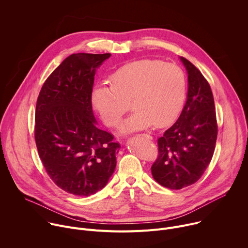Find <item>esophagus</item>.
<instances>
[{
    "instance_id": "1",
    "label": "esophagus",
    "mask_w": 248,
    "mask_h": 248,
    "mask_svg": "<svg viewBox=\"0 0 248 248\" xmlns=\"http://www.w3.org/2000/svg\"><path fill=\"white\" fill-rule=\"evenodd\" d=\"M141 136H145V137H147V138H148V139H150V140H152V139H153V137H152V136L147 135V134H143V135H141Z\"/></svg>"
}]
</instances>
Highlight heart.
I'll return each instance as SVG.
<instances>
[{
    "instance_id": "heart-1",
    "label": "heart",
    "mask_w": 248,
    "mask_h": 248,
    "mask_svg": "<svg viewBox=\"0 0 248 248\" xmlns=\"http://www.w3.org/2000/svg\"><path fill=\"white\" fill-rule=\"evenodd\" d=\"M111 86L97 85L93 104L107 126H115L128 111L135 112L120 126L127 134L155 125L173 123L184 105L187 80L181 68L159 60H140L127 64L110 77Z\"/></svg>"
}]
</instances>
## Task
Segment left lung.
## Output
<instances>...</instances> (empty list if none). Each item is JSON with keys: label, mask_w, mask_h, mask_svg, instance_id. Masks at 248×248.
<instances>
[{"label": "left lung", "mask_w": 248, "mask_h": 248, "mask_svg": "<svg viewBox=\"0 0 248 248\" xmlns=\"http://www.w3.org/2000/svg\"><path fill=\"white\" fill-rule=\"evenodd\" d=\"M180 60L188 75L187 100L177 121L157 140L158 156L151 169L157 183L174 190L199 180L213 157L217 135L209 82L191 62Z\"/></svg>", "instance_id": "1"}]
</instances>
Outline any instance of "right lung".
Listing matches in <instances>:
<instances>
[{
	"label": "right lung",
	"instance_id": "obj_1",
	"mask_svg": "<svg viewBox=\"0 0 248 248\" xmlns=\"http://www.w3.org/2000/svg\"><path fill=\"white\" fill-rule=\"evenodd\" d=\"M111 54L77 53L48 77L39 93L34 137L53 182L77 196L102 189L114 172L120 145L97 128L92 105L96 69Z\"/></svg>",
	"mask_w": 248,
	"mask_h": 248
}]
</instances>
